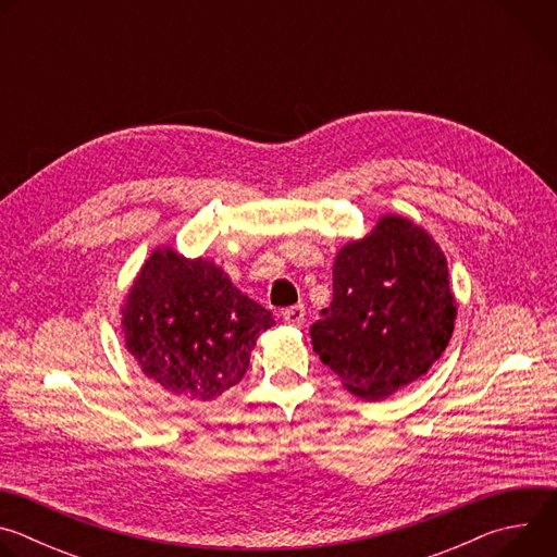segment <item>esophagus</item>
<instances>
[{"label": "esophagus", "instance_id": "34e87169", "mask_svg": "<svg viewBox=\"0 0 557 557\" xmlns=\"http://www.w3.org/2000/svg\"><path fill=\"white\" fill-rule=\"evenodd\" d=\"M282 320L290 326H301L306 322V308L299 304V306H290L282 312Z\"/></svg>", "mask_w": 557, "mask_h": 557}]
</instances>
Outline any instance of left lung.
Masks as SVG:
<instances>
[{"instance_id": "obj_1", "label": "left lung", "mask_w": 557, "mask_h": 557, "mask_svg": "<svg viewBox=\"0 0 557 557\" xmlns=\"http://www.w3.org/2000/svg\"><path fill=\"white\" fill-rule=\"evenodd\" d=\"M454 320L445 253L423 226L387 213L339 249L333 301L310 326V339L348 392L379 401L432 368Z\"/></svg>"}]
</instances>
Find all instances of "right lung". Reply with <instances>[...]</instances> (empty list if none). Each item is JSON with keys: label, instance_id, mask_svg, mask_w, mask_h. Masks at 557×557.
<instances>
[{"label": "right lung", "instance_id": "add662e5", "mask_svg": "<svg viewBox=\"0 0 557 557\" xmlns=\"http://www.w3.org/2000/svg\"><path fill=\"white\" fill-rule=\"evenodd\" d=\"M125 348L145 376L168 392L211 401L249 368L271 310L237 290L211 260L170 247L140 267L121 308Z\"/></svg>", "mask_w": 557, "mask_h": 557}]
</instances>
